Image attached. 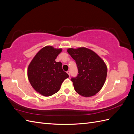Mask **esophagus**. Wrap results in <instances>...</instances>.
<instances>
[{
	"label": "esophagus",
	"instance_id": "1",
	"mask_svg": "<svg viewBox=\"0 0 134 134\" xmlns=\"http://www.w3.org/2000/svg\"><path fill=\"white\" fill-rule=\"evenodd\" d=\"M67 73L70 76V70H68V71H67Z\"/></svg>",
	"mask_w": 134,
	"mask_h": 134
}]
</instances>
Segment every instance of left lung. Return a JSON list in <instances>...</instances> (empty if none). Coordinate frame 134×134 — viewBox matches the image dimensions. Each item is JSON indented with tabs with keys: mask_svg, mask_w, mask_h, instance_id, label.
<instances>
[{
	"mask_svg": "<svg viewBox=\"0 0 134 134\" xmlns=\"http://www.w3.org/2000/svg\"><path fill=\"white\" fill-rule=\"evenodd\" d=\"M68 52L75 61L78 70L77 76L71 79L75 91L86 97L95 95L101 90L106 80V65L94 51L86 47L70 48Z\"/></svg>",
	"mask_w": 134,
	"mask_h": 134,
	"instance_id": "obj_1",
	"label": "left lung"
}]
</instances>
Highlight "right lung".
<instances>
[{
    "label": "right lung",
    "instance_id": "obj_1",
    "mask_svg": "<svg viewBox=\"0 0 134 134\" xmlns=\"http://www.w3.org/2000/svg\"><path fill=\"white\" fill-rule=\"evenodd\" d=\"M62 49L46 46L35 55L28 68V78L35 90L44 96L57 93L69 75L62 68L61 62L55 59Z\"/></svg>",
    "mask_w": 134,
    "mask_h": 134
}]
</instances>
